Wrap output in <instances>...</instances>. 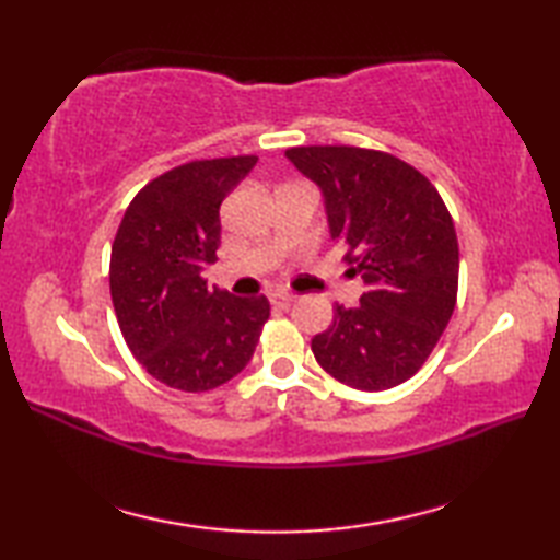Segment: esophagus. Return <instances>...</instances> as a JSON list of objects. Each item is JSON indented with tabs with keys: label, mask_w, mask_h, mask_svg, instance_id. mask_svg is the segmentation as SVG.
Listing matches in <instances>:
<instances>
[{
	"label": "esophagus",
	"mask_w": 560,
	"mask_h": 560,
	"mask_svg": "<svg viewBox=\"0 0 560 560\" xmlns=\"http://www.w3.org/2000/svg\"><path fill=\"white\" fill-rule=\"evenodd\" d=\"M293 301H295V295H291V293H283V291L269 293V303L273 307H281V311H289V307L293 305Z\"/></svg>",
	"instance_id": "esophagus-1"
}]
</instances>
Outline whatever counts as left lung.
<instances>
[{"label":"left lung","mask_w":560,"mask_h":560,"mask_svg":"<svg viewBox=\"0 0 560 560\" xmlns=\"http://www.w3.org/2000/svg\"><path fill=\"white\" fill-rule=\"evenodd\" d=\"M287 159L323 195L329 235L347 245L359 305L335 307L313 353L339 383L380 392L409 380L457 301L459 247L450 211L425 177L389 153L299 147Z\"/></svg>","instance_id":"8db88e82"}]
</instances>
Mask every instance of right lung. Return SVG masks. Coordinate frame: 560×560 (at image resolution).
<instances>
[{"mask_svg": "<svg viewBox=\"0 0 560 560\" xmlns=\"http://www.w3.org/2000/svg\"><path fill=\"white\" fill-rule=\"evenodd\" d=\"M255 156L185 163L149 183L127 207L110 255V295L135 359L163 385L207 392L249 363L265 295L209 289L201 271L221 245V201Z\"/></svg>", "mask_w": 560, "mask_h": 560, "instance_id": "obj_1", "label": "right lung"}]
</instances>
